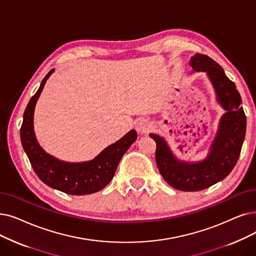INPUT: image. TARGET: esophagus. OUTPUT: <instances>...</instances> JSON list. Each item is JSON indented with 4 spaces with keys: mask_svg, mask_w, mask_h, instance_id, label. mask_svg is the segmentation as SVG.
<instances>
[{
    "mask_svg": "<svg viewBox=\"0 0 256 256\" xmlns=\"http://www.w3.org/2000/svg\"><path fill=\"white\" fill-rule=\"evenodd\" d=\"M150 128H152V124L148 119H140L137 122V126H136L137 130L140 132L141 135L142 134H146V132H148Z\"/></svg>",
    "mask_w": 256,
    "mask_h": 256,
    "instance_id": "34e87169",
    "label": "esophagus"
}]
</instances>
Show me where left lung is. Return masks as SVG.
I'll list each match as a JSON object with an SVG mask.
<instances>
[{"label":"left lung","mask_w":256,"mask_h":256,"mask_svg":"<svg viewBox=\"0 0 256 256\" xmlns=\"http://www.w3.org/2000/svg\"><path fill=\"white\" fill-rule=\"evenodd\" d=\"M192 73L204 72L214 88L218 104L225 110L206 157L198 161L181 160L163 136L150 132L157 143L156 162L163 179L182 192L203 190L222 181L234 168L246 135V116L234 82L223 68L207 55L196 53L190 60Z\"/></svg>","instance_id":"8db88e82"}]
</instances>
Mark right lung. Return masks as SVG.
<instances>
[{"mask_svg": "<svg viewBox=\"0 0 256 256\" xmlns=\"http://www.w3.org/2000/svg\"><path fill=\"white\" fill-rule=\"evenodd\" d=\"M53 72L54 69L42 80L38 92L31 97L25 110L20 128L22 146L33 170L49 187L73 196L97 192L113 179L122 156L137 139V132L130 130L88 161L68 162L48 154L40 146L36 136L34 110L42 88Z\"/></svg>", "mask_w": 256, "mask_h": 256, "instance_id": "right-lung-1", "label": "right lung"}]
</instances>
